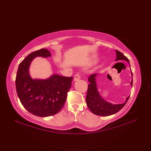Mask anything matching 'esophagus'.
Here are the masks:
<instances>
[{"mask_svg":"<svg viewBox=\"0 0 151 151\" xmlns=\"http://www.w3.org/2000/svg\"><path fill=\"white\" fill-rule=\"evenodd\" d=\"M80 79H81V75H78V74H76L75 77H74V81H78Z\"/></svg>","mask_w":151,"mask_h":151,"instance_id":"1","label":"esophagus"}]
</instances>
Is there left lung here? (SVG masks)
<instances>
[{
	"label": "left lung",
	"instance_id": "obj_1",
	"mask_svg": "<svg viewBox=\"0 0 151 151\" xmlns=\"http://www.w3.org/2000/svg\"><path fill=\"white\" fill-rule=\"evenodd\" d=\"M115 52L117 54L115 61L118 60H124L129 63V60L125 56L123 53H121L117 50H115ZM132 76V73H131ZM97 74H93L88 78L89 84L88 85V88L87 91V95H86V104L89 110L93 114L95 115H100V116H108L117 113L126 104L127 102L129 100L130 96H129L126 101L123 104H113L106 101L99 94L97 89V83H96V76ZM132 86V79L130 83Z\"/></svg>",
	"mask_w": 151,
	"mask_h": 151
}]
</instances>
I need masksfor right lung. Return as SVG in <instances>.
I'll return each mask as SVG.
<instances>
[{"mask_svg": "<svg viewBox=\"0 0 151 151\" xmlns=\"http://www.w3.org/2000/svg\"><path fill=\"white\" fill-rule=\"evenodd\" d=\"M50 56L45 49L30 53L19 64L16 75V91L21 104L30 113L39 117L51 116L62 110L73 81V77L59 75L44 80L31 78L29 67L32 61L38 56Z\"/></svg>", "mask_w": 151, "mask_h": 151, "instance_id": "obj_1", "label": "right lung"}]
</instances>
